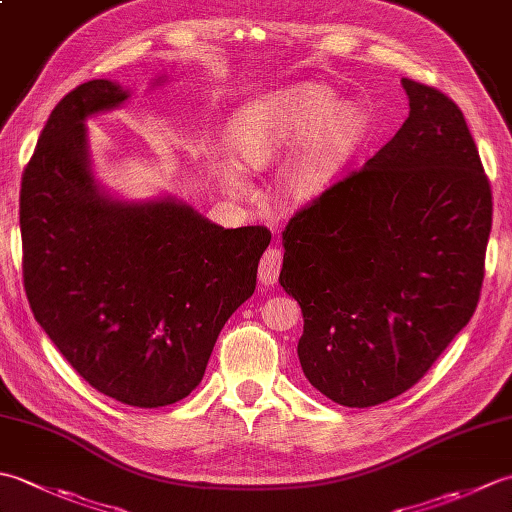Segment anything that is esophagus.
I'll return each instance as SVG.
<instances>
[{
	"instance_id": "esophagus-1",
	"label": "esophagus",
	"mask_w": 512,
	"mask_h": 512,
	"mask_svg": "<svg viewBox=\"0 0 512 512\" xmlns=\"http://www.w3.org/2000/svg\"><path fill=\"white\" fill-rule=\"evenodd\" d=\"M281 264H284V253H281V248L270 246L262 255V262H259V284L262 286L277 284Z\"/></svg>"
}]
</instances>
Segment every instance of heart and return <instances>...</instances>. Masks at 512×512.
<instances>
[{
	"mask_svg": "<svg viewBox=\"0 0 512 512\" xmlns=\"http://www.w3.org/2000/svg\"><path fill=\"white\" fill-rule=\"evenodd\" d=\"M365 132L361 105H336L328 85L299 83L237 110L228 123V145L246 167L268 169L303 144L284 171V193L306 204L330 189ZM217 171L233 189L246 191L244 173L231 158L217 160Z\"/></svg>",
	"mask_w": 512,
	"mask_h": 512,
	"instance_id": "heart-1",
	"label": "heart"
}]
</instances>
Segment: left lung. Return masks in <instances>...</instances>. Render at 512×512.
<instances>
[{"instance_id": "8db88e82", "label": "left lung", "mask_w": 512, "mask_h": 512, "mask_svg": "<svg viewBox=\"0 0 512 512\" xmlns=\"http://www.w3.org/2000/svg\"><path fill=\"white\" fill-rule=\"evenodd\" d=\"M407 121L284 231L279 284L303 312L299 363L323 396L374 407L413 387L480 301L493 193L464 114L402 79Z\"/></svg>"}]
</instances>
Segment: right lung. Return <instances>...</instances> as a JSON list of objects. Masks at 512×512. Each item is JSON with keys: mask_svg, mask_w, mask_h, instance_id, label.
Segmentation results:
<instances>
[{"mask_svg": "<svg viewBox=\"0 0 512 512\" xmlns=\"http://www.w3.org/2000/svg\"><path fill=\"white\" fill-rule=\"evenodd\" d=\"M127 99L94 79L57 103L21 178L19 226L37 323L94 389L151 409L200 385L217 334L255 292L270 231L217 226L173 198H110L83 123Z\"/></svg>", "mask_w": 512, "mask_h": 512, "instance_id": "obj_1", "label": "right lung"}]
</instances>
